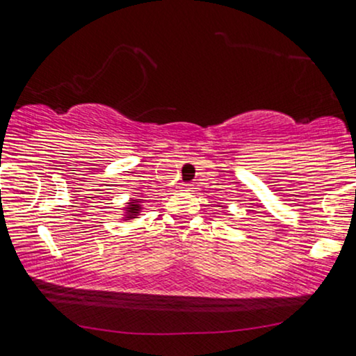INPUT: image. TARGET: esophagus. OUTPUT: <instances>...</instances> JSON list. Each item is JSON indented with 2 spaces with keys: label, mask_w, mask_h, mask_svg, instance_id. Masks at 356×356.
Wrapping results in <instances>:
<instances>
[{
  "label": "esophagus",
  "mask_w": 356,
  "mask_h": 356,
  "mask_svg": "<svg viewBox=\"0 0 356 356\" xmlns=\"http://www.w3.org/2000/svg\"><path fill=\"white\" fill-rule=\"evenodd\" d=\"M189 187V184H182V189H187Z\"/></svg>",
  "instance_id": "obj_1"
}]
</instances>
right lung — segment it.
<instances>
[{
  "mask_svg": "<svg viewBox=\"0 0 356 356\" xmlns=\"http://www.w3.org/2000/svg\"><path fill=\"white\" fill-rule=\"evenodd\" d=\"M140 212V204L139 200H132V202H129V207H126V219H134L136 216H139Z\"/></svg>",
  "mask_w": 356,
  "mask_h": 356,
  "instance_id": "add662e5",
  "label": "right lung"
}]
</instances>
